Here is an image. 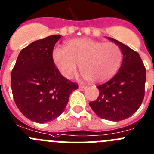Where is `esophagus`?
Instances as JSON below:
<instances>
[{
    "label": "esophagus",
    "instance_id": "esophagus-1",
    "mask_svg": "<svg viewBox=\"0 0 154 154\" xmlns=\"http://www.w3.org/2000/svg\"><path fill=\"white\" fill-rule=\"evenodd\" d=\"M86 88L87 86H84V85H79V89L81 90V91H85Z\"/></svg>",
    "mask_w": 154,
    "mask_h": 154
}]
</instances>
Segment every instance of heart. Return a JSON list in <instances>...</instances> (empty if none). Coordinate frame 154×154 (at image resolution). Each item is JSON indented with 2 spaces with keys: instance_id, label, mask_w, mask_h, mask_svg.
<instances>
[{
  "instance_id": "heart-1",
  "label": "heart",
  "mask_w": 154,
  "mask_h": 154,
  "mask_svg": "<svg viewBox=\"0 0 154 154\" xmlns=\"http://www.w3.org/2000/svg\"><path fill=\"white\" fill-rule=\"evenodd\" d=\"M53 59L58 70L65 78H72L79 65L85 79L100 82L111 78L118 72L122 53L115 43L81 39L69 42L66 49L55 48Z\"/></svg>"
}]
</instances>
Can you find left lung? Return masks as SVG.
Returning <instances> with one entry per match:
<instances>
[{"label":"left lung","instance_id":"8db88e82","mask_svg":"<svg viewBox=\"0 0 154 154\" xmlns=\"http://www.w3.org/2000/svg\"><path fill=\"white\" fill-rule=\"evenodd\" d=\"M108 39L119 46L123 60L116 75L97 86L99 95L95 101L89 102V105L100 118L119 121L131 116L141 105L146 69L137 52L113 38Z\"/></svg>","mask_w":154,"mask_h":154}]
</instances>
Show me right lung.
Here are the masks:
<instances>
[{
  "label": "right lung",
  "mask_w": 154,
  "mask_h": 154,
  "mask_svg": "<svg viewBox=\"0 0 154 154\" xmlns=\"http://www.w3.org/2000/svg\"><path fill=\"white\" fill-rule=\"evenodd\" d=\"M60 35L31 43L19 53L11 72V89L16 105L36 123L55 120L64 111L78 85L64 78L55 66L53 50Z\"/></svg>",
  "instance_id": "obj_1"
}]
</instances>
